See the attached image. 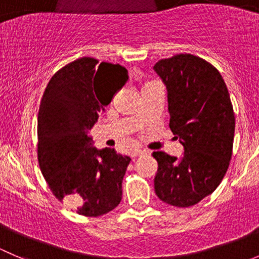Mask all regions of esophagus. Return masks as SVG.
Instances as JSON below:
<instances>
[{
  "mask_svg": "<svg viewBox=\"0 0 259 259\" xmlns=\"http://www.w3.org/2000/svg\"><path fill=\"white\" fill-rule=\"evenodd\" d=\"M144 154H146L145 150H134L132 153V158L135 159L137 156H140V155H144Z\"/></svg>",
  "mask_w": 259,
  "mask_h": 259,
  "instance_id": "34e87169",
  "label": "esophagus"
}]
</instances>
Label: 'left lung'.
I'll list each match as a JSON object with an SVG mask.
<instances>
[{"mask_svg":"<svg viewBox=\"0 0 259 259\" xmlns=\"http://www.w3.org/2000/svg\"><path fill=\"white\" fill-rule=\"evenodd\" d=\"M168 91L169 126L184 148L182 158L154 151V189L160 200L185 208L211 194L226 176L234 138L233 106L218 70L180 54L154 65Z\"/></svg>","mask_w":259,"mask_h":259,"instance_id":"obj_1","label":"left lung"}]
</instances>
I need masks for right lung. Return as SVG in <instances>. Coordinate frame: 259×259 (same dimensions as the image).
<instances>
[{
    "mask_svg": "<svg viewBox=\"0 0 259 259\" xmlns=\"http://www.w3.org/2000/svg\"><path fill=\"white\" fill-rule=\"evenodd\" d=\"M126 80L121 65L81 57L51 77L41 99V171L55 197L81 215H103L121 200L132 159L115 149H96L89 133Z\"/></svg>",
    "mask_w": 259,
    "mask_h": 259,
    "instance_id": "1",
    "label": "right lung"
}]
</instances>
